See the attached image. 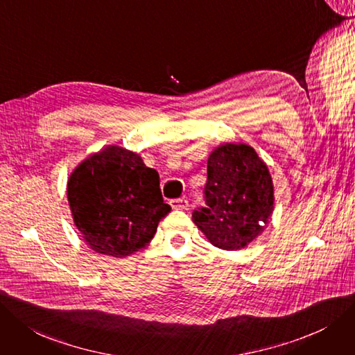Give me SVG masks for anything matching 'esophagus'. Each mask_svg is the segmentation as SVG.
I'll list each match as a JSON object with an SVG mask.
<instances>
[{
    "instance_id": "esophagus-1",
    "label": "esophagus",
    "mask_w": 355,
    "mask_h": 355,
    "mask_svg": "<svg viewBox=\"0 0 355 355\" xmlns=\"http://www.w3.org/2000/svg\"><path fill=\"white\" fill-rule=\"evenodd\" d=\"M170 205H172L173 209H187L188 208V201L185 198H179V200H172L170 201Z\"/></svg>"
}]
</instances>
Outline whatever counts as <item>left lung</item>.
I'll use <instances>...</instances> for the list:
<instances>
[{
  "instance_id": "left-lung-1",
  "label": "left lung",
  "mask_w": 355,
  "mask_h": 355,
  "mask_svg": "<svg viewBox=\"0 0 355 355\" xmlns=\"http://www.w3.org/2000/svg\"><path fill=\"white\" fill-rule=\"evenodd\" d=\"M207 175V207L193 211V223L216 248H246L265 230L274 211L268 166L250 146L225 143L209 154Z\"/></svg>"
}]
</instances>
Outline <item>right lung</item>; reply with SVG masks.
<instances>
[{
	"mask_svg": "<svg viewBox=\"0 0 355 355\" xmlns=\"http://www.w3.org/2000/svg\"><path fill=\"white\" fill-rule=\"evenodd\" d=\"M67 198L86 245L113 258L146 248L172 209L163 201L159 173L118 146L90 154L73 170Z\"/></svg>",
	"mask_w": 355,
	"mask_h": 355,
	"instance_id": "right-lung-1",
	"label": "right lung"
}]
</instances>
